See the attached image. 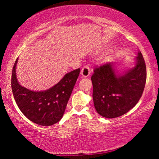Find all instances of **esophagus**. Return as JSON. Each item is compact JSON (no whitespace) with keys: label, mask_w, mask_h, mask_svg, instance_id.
<instances>
[{"label":"esophagus","mask_w":159,"mask_h":159,"mask_svg":"<svg viewBox=\"0 0 159 159\" xmlns=\"http://www.w3.org/2000/svg\"><path fill=\"white\" fill-rule=\"evenodd\" d=\"M90 74V69L88 66H84L81 69V71H80V74L83 77H88Z\"/></svg>","instance_id":"obj_1"}]
</instances>
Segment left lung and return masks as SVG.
<instances>
[{
	"instance_id": "left-lung-1",
	"label": "left lung",
	"mask_w": 159,
	"mask_h": 159,
	"mask_svg": "<svg viewBox=\"0 0 159 159\" xmlns=\"http://www.w3.org/2000/svg\"><path fill=\"white\" fill-rule=\"evenodd\" d=\"M146 79V64L140 51L134 66L122 73L116 71L111 62L97 66L91 77L97 112L107 118L126 114L140 99Z\"/></svg>"
}]
</instances>
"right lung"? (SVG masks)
Here are the masks:
<instances>
[{"label":"right lung","instance_id":"right-lung-1","mask_svg":"<svg viewBox=\"0 0 159 159\" xmlns=\"http://www.w3.org/2000/svg\"><path fill=\"white\" fill-rule=\"evenodd\" d=\"M16 60L12 72L11 86L19 109L36 124L49 126L60 121L80 74V69L64 75L57 84L44 91L29 90L19 83L16 75Z\"/></svg>","mask_w":159,"mask_h":159}]
</instances>
